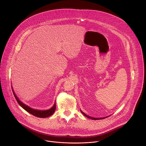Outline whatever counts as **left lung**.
Returning a JSON list of instances; mask_svg holds the SVG:
<instances>
[{
    "label": "left lung",
    "mask_w": 146,
    "mask_h": 146,
    "mask_svg": "<svg viewBox=\"0 0 146 146\" xmlns=\"http://www.w3.org/2000/svg\"><path fill=\"white\" fill-rule=\"evenodd\" d=\"M81 111V113L84 114L86 117H88V118H90V119H95V120H96V119H104V118H105L106 117H105V118H94V117H90V116H88V115H86L85 113H83L82 111Z\"/></svg>",
    "instance_id": "1"
}]
</instances>
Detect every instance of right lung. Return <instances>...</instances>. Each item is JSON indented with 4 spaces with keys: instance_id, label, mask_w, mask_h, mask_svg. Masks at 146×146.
I'll list each match as a JSON object with an SVG mask.
<instances>
[{
    "instance_id": "add662e5",
    "label": "right lung",
    "mask_w": 146,
    "mask_h": 146,
    "mask_svg": "<svg viewBox=\"0 0 146 146\" xmlns=\"http://www.w3.org/2000/svg\"><path fill=\"white\" fill-rule=\"evenodd\" d=\"M13 94L14 95V97L15 98V99L17 100V102L18 103L19 105L21 106L24 110H25L27 112L29 113L30 114L36 116V117H39V118H46V117H48L50 115H51L52 114H53V113H54L55 110V109H56V105L55 103L54 105V106H52V108L49 110H45V111H40V110H35V109H33L28 106H27V105H25V104H24L23 102H21L18 98H17V96L15 95L14 92L13 91Z\"/></svg>"
}]
</instances>
